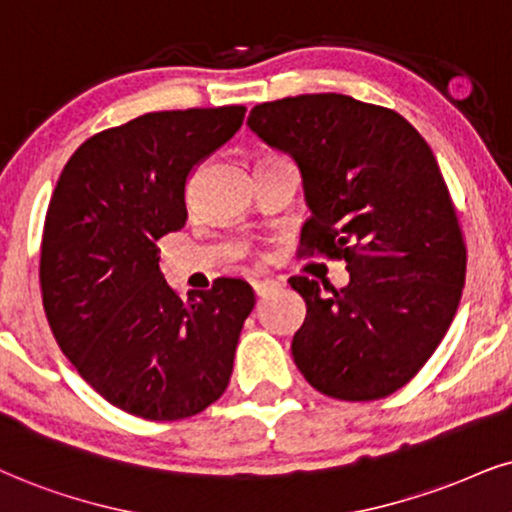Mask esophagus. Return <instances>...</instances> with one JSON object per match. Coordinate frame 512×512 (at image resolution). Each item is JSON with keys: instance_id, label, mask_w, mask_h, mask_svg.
<instances>
[{"instance_id": "obj_1", "label": "esophagus", "mask_w": 512, "mask_h": 512, "mask_svg": "<svg viewBox=\"0 0 512 512\" xmlns=\"http://www.w3.org/2000/svg\"><path fill=\"white\" fill-rule=\"evenodd\" d=\"M277 287H280V285H277L275 280H256V282H254V292H256V296H268L270 292H275Z\"/></svg>"}]
</instances>
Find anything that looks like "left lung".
<instances>
[{"instance_id":"left-lung-1","label":"left lung","mask_w":512,"mask_h":512,"mask_svg":"<svg viewBox=\"0 0 512 512\" xmlns=\"http://www.w3.org/2000/svg\"><path fill=\"white\" fill-rule=\"evenodd\" d=\"M246 123L301 170V256L349 270L342 289L289 277L306 301L296 368L339 401L394 394L430 361L465 285L468 251L430 144L396 111L334 92L258 104Z\"/></svg>"}]
</instances>
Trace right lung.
<instances>
[{
	"label": "right lung",
	"instance_id": "add662e5",
	"mask_svg": "<svg viewBox=\"0 0 512 512\" xmlns=\"http://www.w3.org/2000/svg\"><path fill=\"white\" fill-rule=\"evenodd\" d=\"M244 106L156 111L92 135L47 208L42 304L63 356L111 406L185 420L227 389L254 289L218 277L180 299L156 242L185 227L194 166L230 140Z\"/></svg>",
	"mask_w": 512,
	"mask_h": 512
}]
</instances>
